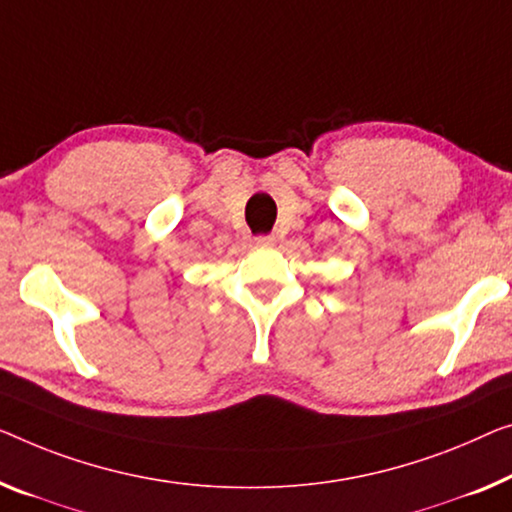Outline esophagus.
<instances>
[{"label": "esophagus", "instance_id": "esophagus-1", "mask_svg": "<svg viewBox=\"0 0 512 512\" xmlns=\"http://www.w3.org/2000/svg\"><path fill=\"white\" fill-rule=\"evenodd\" d=\"M255 243H257V246H273V243H276V236H273V234H259V236H255Z\"/></svg>", "mask_w": 512, "mask_h": 512}]
</instances>
